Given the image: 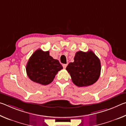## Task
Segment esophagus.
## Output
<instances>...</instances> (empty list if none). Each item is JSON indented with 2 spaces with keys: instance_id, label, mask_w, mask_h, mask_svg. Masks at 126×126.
Here are the masks:
<instances>
[{
  "instance_id": "esophagus-1",
  "label": "esophagus",
  "mask_w": 126,
  "mask_h": 126,
  "mask_svg": "<svg viewBox=\"0 0 126 126\" xmlns=\"http://www.w3.org/2000/svg\"><path fill=\"white\" fill-rule=\"evenodd\" d=\"M67 64H63V68H65L66 67H67Z\"/></svg>"
}]
</instances>
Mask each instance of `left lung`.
<instances>
[{
    "instance_id": "8db88e82",
    "label": "left lung",
    "mask_w": 126,
    "mask_h": 126,
    "mask_svg": "<svg viewBox=\"0 0 126 126\" xmlns=\"http://www.w3.org/2000/svg\"><path fill=\"white\" fill-rule=\"evenodd\" d=\"M74 60L69 63L66 69L74 84L87 87L97 82L101 74V62L92 51H79L76 53Z\"/></svg>"
}]
</instances>
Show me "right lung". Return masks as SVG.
Here are the masks:
<instances>
[{"label": "right lung", "instance_id": "right-lung-1", "mask_svg": "<svg viewBox=\"0 0 126 126\" xmlns=\"http://www.w3.org/2000/svg\"><path fill=\"white\" fill-rule=\"evenodd\" d=\"M63 69L57 59L49 55V52L38 49L30 57L26 65L27 74L30 79L42 85L50 84Z\"/></svg>", "mask_w": 126, "mask_h": 126}]
</instances>
